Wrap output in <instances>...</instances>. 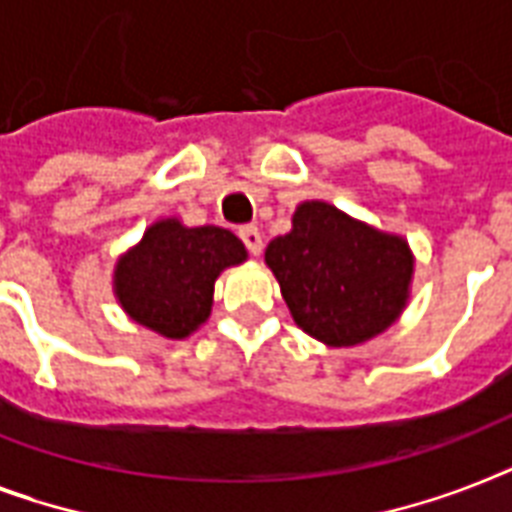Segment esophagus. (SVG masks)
I'll return each mask as SVG.
<instances>
[{
	"mask_svg": "<svg viewBox=\"0 0 512 512\" xmlns=\"http://www.w3.org/2000/svg\"><path fill=\"white\" fill-rule=\"evenodd\" d=\"M239 236L241 241L247 244V249L252 255H260V252H263V233H260L257 225H244V228H239Z\"/></svg>",
	"mask_w": 512,
	"mask_h": 512,
	"instance_id": "obj_1",
	"label": "esophagus"
}]
</instances>
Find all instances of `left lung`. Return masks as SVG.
Returning <instances> with one entry per match:
<instances>
[{"mask_svg": "<svg viewBox=\"0 0 512 512\" xmlns=\"http://www.w3.org/2000/svg\"><path fill=\"white\" fill-rule=\"evenodd\" d=\"M265 265L297 327L329 348L382 335L412 295L409 241L321 199L295 209L292 231L265 247Z\"/></svg>", "mask_w": 512, "mask_h": 512, "instance_id": "left-lung-1", "label": "left lung"}]
</instances>
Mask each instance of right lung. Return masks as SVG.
<instances>
[{
	"instance_id": "add662e5",
	"label": "right lung",
	"mask_w": 512,
	"mask_h": 512,
	"mask_svg": "<svg viewBox=\"0 0 512 512\" xmlns=\"http://www.w3.org/2000/svg\"><path fill=\"white\" fill-rule=\"evenodd\" d=\"M244 260L247 247L228 228H188L177 217H162L119 255L114 295L135 324L185 340L209 319L217 276Z\"/></svg>"
}]
</instances>
